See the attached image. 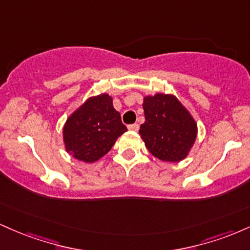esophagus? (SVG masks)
<instances>
[{
    "label": "esophagus",
    "instance_id": "esophagus-1",
    "mask_svg": "<svg viewBox=\"0 0 250 250\" xmlns=\"http://www.w3.org/2000/svg\"><path fill=\"white\" fill-rule=\"evenodd\" d=\"M139 125H137V123H134V125H128V129L129 130H133V131H137L139 130Z\"/></svg>",
    "mask_w": 250,
    "mask_h": 250
}]
</instances>
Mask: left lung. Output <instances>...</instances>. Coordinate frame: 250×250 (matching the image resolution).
<instances>
[{
    "label": "left lung",
    "mask_w": 250,
    "mask_h": 250,
    "mask_svg": "<svg viewBox=\"0 0 250 250\" xmlns=\"http://www.w3.org/2000/svg\"><path fill=\"white\" fill-rule=\"evenodd\" d=\"M146 121L140 135L148 150L157 159L179 162L187 156L196 139V123L173 95L145 97Z\"/></svg>",
    "instance_id": "obj_1"
}]
</instances>
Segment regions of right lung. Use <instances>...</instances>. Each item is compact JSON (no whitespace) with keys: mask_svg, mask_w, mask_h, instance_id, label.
Instances as JSON below:
<instances>
[{"mask_svg":"<svg viewBox=\"0 0 250 250\" xmlns=\"http://www.w3.org/2000/svg\"><path fill=\"white\" fill-rule=\"evenodd\" d=\"M127 131L121 115L107 94L89 99L65 122L63 140L67 151L81 161L95 162Z\"/></svg>","mask_w":250,"mask_h":250,"instance_id":"obj_1","label":"right lung"}]
</instances>
